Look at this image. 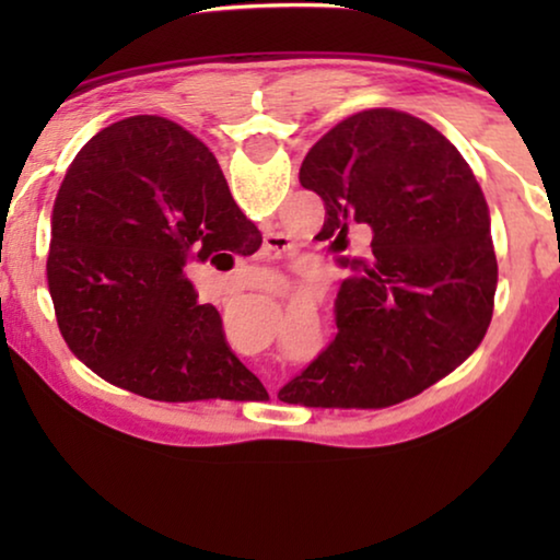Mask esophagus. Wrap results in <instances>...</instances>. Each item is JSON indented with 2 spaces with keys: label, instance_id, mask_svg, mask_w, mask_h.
Here are the masks:
<instances>
[{
  "label": "esophagus",
  "instance_id": "1",
  "mask_svg": "<svg viewBox=\"0 0 560 560\" xmlns=\"http://www.w3.org/2000/svg\"><path fill=\"white\" fill-rule=\"evenodd\" d=\"M282 249H285V236H282V234H265V244H262V255L265 257H278Z\"/></svg>",
  "mask_w": 560,
  "mask_h": 560
}]
</instances>
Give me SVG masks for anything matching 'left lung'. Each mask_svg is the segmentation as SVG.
Returning <instances> with one entry per match:
<instances>
[{"instance_id": "8db88e82", "label": "left lung", "mask_w": 560, "mask_h": 560, "mask_svg": "<svg viewBox=\"0 0 560 560\" xmlns=\"http://www.w3.org/2000/svg\"><path fill=\"white\" fill-rule=\"evenodd\" d=\"M301 186L320 196L316 240L364 257L336 295V339L278 397L308 408H387L454 372L485 339L497 257L471 167L428 121L395 109L343 119L313 144Z\"/></svg>"}]
</instances>
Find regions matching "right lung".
<instances>
[{
  "label": "right lung",
  "mask_w": 560,
  "mask_h": 560,
  "mask_svg": "<svg viewBox=\"0 0 560 560\" xmlns=\"http://www.w3.org/2000/svg\"><path fill=\"white\" fill-rule=\"evenodd\" d=\"M259 244L201 140L163 117L121 119L83 144L52 206L60 334L98 377L150 400H257L267 389L186 265Z\"/></svg>",
  "instance_id": "right-lung-1"
}]
</instances>
